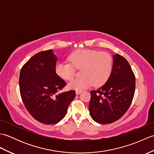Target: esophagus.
Listing matches in <instances>:
<instances>
[{
	"label": "esophagus",
	"mask_w": 154,
	"mask_h": 154,
	"mask_svg": "<svg viewBox=\"0 0 154 154\" xmlns=\"http://www.w3.org/2000/svg\"><path fill=\"white\" fill-rule=\"evenodd\" d=\"M81 92H82V91L81 90H79V91H76V94H79Z\"/></svg>",
	"instance_id": "obj_1"
}]
</instances>
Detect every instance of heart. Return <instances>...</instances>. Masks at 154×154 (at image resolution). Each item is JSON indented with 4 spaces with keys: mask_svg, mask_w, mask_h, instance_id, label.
<instances>
[{
    "mask_svg": "<svg viewBox=\"0 0 154 154\" xmlns=\"http://www.w3.org/2000/svg\"><path fill=\"white\" fill-rule=\"evenodd\" d=\"M69 63L60 61L55 65V73L61 79L69 81L74 77L75 69H81V77L72 80L68 88L73 90H82L105 83L112 73L113 60L110 54L106 51L80 49L69 55Z\"/></svg>",
    "mask_w": 154,
    "mask_h": 154,
    "instance_id": "1",
    "label": "heart"
}]
</instances>
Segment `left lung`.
<instances>
[{
  "label": "left lung",
  "mask_w": 154,
  "mask_h": 154,
  "mask_svg": "<svg viewBox=\"0 0 154 154\" xmlns=\"http://www.w3.org/2000/svg\"><path fill=\"white\" fill-rule=\"evenodd\" d=\"M135 87V75L128 62L122 55H114L109 79L99 89L91 91V116L103 124L120 119L132 102Z\"/></svg>",
  "instance_id": "1"
}]
</instances>
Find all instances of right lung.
<instances>
[{
	"label": "right lung",
	"instance_id": "1",
	"mask_svg": "<svg viewBox=\"0 0 154 154\" xmlns=\"http://www.w3.org/2000/svg\"><path fill=\"white\" fill-rule=\"evenodd\" d=\"M56 62L52 50L40 51L23 65L20 73V93L24 106L35 120L45 124L63 119L76 95L74 90L57 94L66 83L55 73Z\"/></svg>",
	"mask_w": 154,
	"mask_h": 154
}]
</instances>
